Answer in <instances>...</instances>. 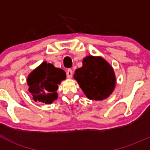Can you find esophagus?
<instances>
[{
    "mask_svg": "<svg viewBox=\"0 0 150 150\" xmlns=\"http://www.w3.org/2000/svg\"><path fill=\"white\" fill-rule=\"evenodd\" d=\"M72 75H73V71H72V69H69L67 71V77L68 78H71L72 77Z\"/></svg>",
    "mask_w": 150,
    "mask_h": 150,
    "instance_id": "34e87169",
    "label": "esophagus"
}]
</instances>
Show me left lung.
<instances>
[{
	"mask_svg": "<svg viewBox=\"0 0 150 150\" xmlns=\"http://www.w3.org/2000/svg\"><path fill=\"white\" fill-rule=\"evenodd\" d=\"M74 79L88 99L103 100L114 91L116 78L110 64L102 57L88 56L83 60V66L75 70Z\"/></svg>",
	"mask_w": 150,
	"mask_h": 150,
	"instance_id": "left-lung-1",
	"label": "left lung"
}]
</instances>
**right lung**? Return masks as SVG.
<instances>
[{"instance_id": "add662e5", "label": "right lung", "mask_w": 150, "mask_h": 150, "mask_svg": "<svg viewBox=\"0 0 150 150\" xmlns=\"http://www.w3.org/2000/svg\"><path fill=\"white\" fill-rule=\"evenodd\" d=\"M66 78L62 69L43 62L29 75L27 83L35 102L51 104L57 99L58 85Z\"/></svg>"}]
</instances>
